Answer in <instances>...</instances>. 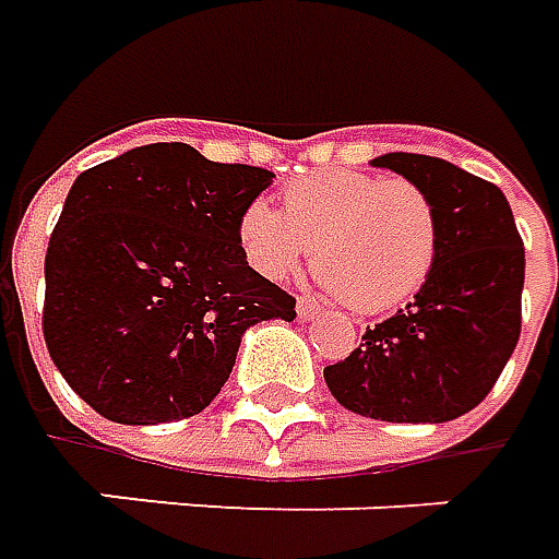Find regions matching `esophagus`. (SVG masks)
Returning <instances> with one entry per match:
<instances>
[{
  "label": "esophagus",
  "mask_w": 559,
  "mask_h": 559,
  "mask_svg": "<svg viewBox=\"0 0 559 559\" xmlns=\"http://www.w3.org/2000/svg\"><path fill=\"white\" fill-rule=\"evenodd\" d=\"M318 311H321V309H318V302H314L311 296H299V299H296V314H299L302 321H309V318H314Z\"/></svg>",
  "instance_id": "34e87169"
}]
</instances>
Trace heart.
Returning a JSON list of instances; mask_svg holds the SVG:
<instances>
[{
	"mask_svg": "<svg viewBox=\"0 0 559 559\" xmlns=\"http://www.w3.org/2000/svg\"><path fill=\"white\" fill-rule=\"evenodd\" d=\"M238 245L269 281H287L314 245L330 294L364 314L404 306L438 260V216L409 180L314 170L284 189V214L265 199L238 216Z\"/></svg>",
	"mask_w": 559,
	"mask_h": 559,
	"instance_id": "heart-1",
	"label": "heart"
}]
</instances>
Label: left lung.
Instances as JSON below:
<instances>
[{
	"label": "left lung",
	"mask_w": 559,
	"mask_h": 559,
	"mask_svg": "<svg viewBox=\"0 0 559 559\" xmlns=\"http://www.w3.org/2000/svg\"><path fill=\"white\" fill-rule=\"evenodd\" d=\"M435 204L438 260L407 309L367 328L343 364L324 370L345 409L382 423H450L474 409L520 340L523 241L499 186L435 155L373 158Z\"/></svg>",
	"instance_id": "8db88e82"
}]
</instances>
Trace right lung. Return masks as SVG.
I'll list each match as a JSON object with an SVG mask.
<instances>
[{
  "instance_id": "1",
  "label": "right lung",
  "mask_w": 559,
  "mask_h": 559,
  "mask_svg": "<svg viewBox=\"0 0 559 559\" xmlns=\"http://www.w3.org/2000/svg\"><path fill=\"white\" fill-rule=\"evenodd\" d=\"M272 170L150 143L75 177L45 253V345L109 423L189 419L226 385L241 336L296 299L248 265L238 216Z\"/></svg>"
}]
</instances>
